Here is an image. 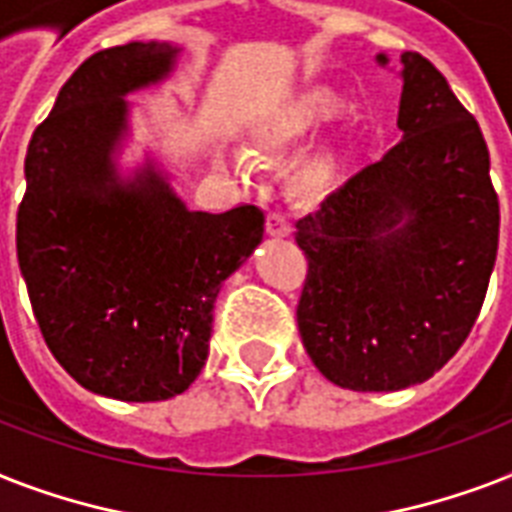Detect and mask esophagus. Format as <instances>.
Segmentation results:
<instances>
[{
  "mask_svg": "<svg viewBox=\"0 0 512 512\" xmlns=\"http://www.w3.org/2000/svg\"><path fill=\"white\" fill-rule=\"evenodd\" d=\"M265 228H268V233H271V236H276V239H281V236H289V233H292V223H289L287 215H284V212H279V209H271V212H268V223H265Z\"/></svg>",
  "mask_w": 512,
  "mask_h": 512,
  "instance_id": "obj_1",
  "label": "esophagus"
}]
</instances>
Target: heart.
<instances>
[{"label":"heart","instance_id":"b5f03b06","mask_svg":"<svg viewBox=\"0 0 512 512\" xmlns=\"http://www.w3.org/2000/svg\"><path fill=\"white\" fill-rule=\"evenodd\" d=\"M348 114V100L342 98L340 92L324 84H311L305 90L289 95L284 103L273 108L271 114L265 116L257 132V143L268 154L276 151H292V148L305 146L319 132H324L329 124ZM342 172V151L340 148H324L316 156L297 170L295 188L305 199H324L335 191L340 183Z\"/></svg>","mask_w":512,"mask_h":512}]
</instances>
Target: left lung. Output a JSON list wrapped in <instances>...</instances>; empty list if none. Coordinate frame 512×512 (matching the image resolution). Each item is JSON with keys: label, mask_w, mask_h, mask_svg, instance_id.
<instances>
[{"label": "left lung", "mask_w": 512, "mask_h": 512, "mask_svg": "<svg viewBox=\"0 0 512 512\" xmlns=\"http://www.w3.org/2000/svg\"><path fill=\"white\" fill-rule=\"evenodd\" d=\"M401 66V140L295 231L305 350L327 380L364 393L425 382L460 350L500 241L481 127L428 58L404 52Z\"/></svg>", "instance_id": "8db88e82"}]
</instances>
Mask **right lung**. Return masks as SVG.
Wrapping results in <instances>:
<instances>
[{"label": "right lung", "mask_w": 512, "mask_h": 512, "mask_svg": "<svg viewBox=\"0 0 512 512\" xmlns=\"http://www.w3.org/2000/svg\"><path fill=\"white\" fill-rule=\"evenodd\" d=\"M177 52L170 42L95 52L26 151L15 244L36 324L82 388L119 401L188 390L207 361L217 292L263 241L255 204L191 212L151 162L130 180L116 172L124 95L162 82Z\"/></svg>", "instance_id": "right-lung-1"}]
</instances>
